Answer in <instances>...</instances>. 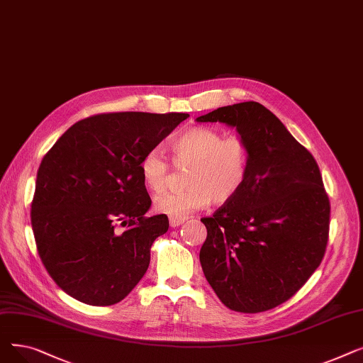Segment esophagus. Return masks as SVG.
I'll use <instances>...</instances> for the list:
<instances>
[{"label": "esophagus", "mask_w": 363, "mask_h": 363, "mask_svg": "<svg viewBox=\"0 0 363 363\" xmlns=\"http://www.w3.org/2000/svg\"><path fill=\"white\" fill-rule=\"evenodd\" d=\"M185 222V218H169V223L172 228H177Z\"/></svg>", "instance_id": "obj_1"}]
</instances>
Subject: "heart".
<instances>
[{
    "instance_id": "obj_1",
    "label": "heart",
    "mask_w": 363,
    "mask_h": 363,
    "mask_svg": "<svg viewBox=\"0 0 363 363\" xmlns=\"http://www.w3.org/2000/svg\"><path fill=\"white\" fill-rule=\"evenodd\" d=\"M172 160L177 166H189L184 191H163L155 197V211L185 218L211 200L225 204L241 191L252 163V147L244 137L230 135L208 126L184 130L170 143ZM169 163L157 150H150L140 160V175L152 193L163 189Z\"/></svg>"
}]
</instances>
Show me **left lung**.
Segmentation results:
<instances>
[{"label":"left lung","instance_id":"obj_1","mask_svg":"<svg viewBox=\"0 0 363 363\" xmlns=\"http://www.w3.org/2000/svg\"><path fill=\"white\" fill-rule=\"evenodd\" d=\"M197 122L235 128L252 147L250 172L235 199L203 218L206 279L226 308L257 313L287 301L327 249L330 200L311 152L264 106L219 107Z\"/></svg>","mask_w":363,"mask_h":363}]
</instances>
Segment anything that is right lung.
<instances>
[{
    "label": "right lung",
    "instance_id": "obj_1",
    "mask_svg": "<svg viewBox=\"0 0 363 363\" xmlns=\"http://www.w3.org/2000/svg\"><path fill=\"white\" fill-rule=\"evenodd\" d=\"M188 113L97 114L70 126L36 174L30 222L50 277L91 306L123 300L150 264L166 215L145 218L151 199L140 160ZM118 224L126 225L119 233Z\"/></svg>",
    "mask_w": 363,
    "mask_h": 363
}]
</instances>
